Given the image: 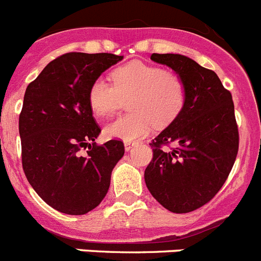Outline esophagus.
<instances>
[{
    "label": "esophagus",
    "mask_w": 261,
    "mask_h": 261,
    "mask_svg": "<svg viewBox=\"0 0 261 261\" xmlns=\"http://www.w3.org/2000/svg\"><path fill=\"white\" fill-rule=\"evenodd\" d=\"M135 145H136V142H130V141H125V142H124V146H125V150L126 151L132 150Z\"/></svg>",
    "instance_id": "1"
}]
</instances>
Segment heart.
<instances>
[{
  "label": "heart",
  "mask_w": 261,
  "mask_h": 261,
  "mask_svg": "<svg viewBox=\"0 0 261 261\" xmlns=\"http://www.w3.org/2000/svg\"><path fill=\"white\" fill-rule=\"evenodd\" d=\"M112 85L96 78L87 90V102L96 117L114 115L128 100L132 114L119 117L105 129L108 138L137 141L154 125L166 126L181 114L187 86L175 71L142 61H132L111 71Z\"/></svg>",
  "instance_id": "heart-1"
}]
</instances>
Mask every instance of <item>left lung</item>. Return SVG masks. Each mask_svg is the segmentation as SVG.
Returning a JSON list of instances; mask_svg holds the SVG:
<instances>
[{"instance_id": "left-lung-1", "label": "left lung", "mask_w": 261, "mask_h": 261, "mask_svg": "<svg viewBox=\"0 0 261 261\" xmlns=\"http://www.w3.org/2000/svg\"><path fill=\"white\" fill-rule=\"evenodd\" d=\"M150 59L183 78L187 100L177 119L150 142L145 183L163 208L190 213L213 199L234 166L239 132L232 96L213 70L190 57L153 53Z\"/></svg>"}]
</instances>
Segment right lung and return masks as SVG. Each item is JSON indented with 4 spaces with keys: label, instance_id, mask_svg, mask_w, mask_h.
I'll return each mask as SVG.
<instances>
[{
    "label": "right lung",
    "instance_id": "1",
    "mask_svg": "<svg viewBox=\"0 0 261 261\" xmlns=\"http://www.w3.org/2000/svg\"><path fill=\"white\" fill-rule=\"evenodd\" d=\"M120 60L112 53H65L26 89L19 115L23 171L61 213L81 216L96 208L124 155L121 140L96 144L100 128L87 102L91 82Z\"/></svg>",
    "mask_w": 261,
    "mask_h": 261
}]
</instances>
